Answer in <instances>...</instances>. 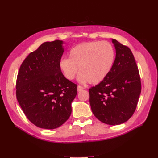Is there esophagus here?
<instances>
[{
  "instance_id": "obj_1",
  "label": "esophagus",
  "mask_w": 158,
  "mask_h": 158,
  "mask_svg": "<svg viewBox=\"0 0 158 158\" xmlns=\"http://www.w3.org/2000/svg\"><path fill=\"white\" fill-rule=\"evenodd\" d=\"M83 89H84V88H83V87L81 86V85L77 86V91H78V92L81 91V90H83Z\"/></svg>"
}]
</instances>
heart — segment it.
Listing matches in <instances>:
<instances>
[{
  "label": "heart",
  "instance_id": "heart-1",
  "mask_svg": "<svg viewBox=\"0 0 158 158\" xmlns=\"http://www.w3.org/2000/svg\"><path fill=\"white\" fill-rule=\"evenodd\" d=\"M115 52L110 43L106 41H91L77 45L69 52V58H62L60 69L68 80H73L78 74L81 83L98 84L111 70Z\"/></svg>",
  "mask_w": 158,
  "mask_h": 158
}]
</instances>
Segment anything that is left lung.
I'll return each mask as SVG.
<instances>
[{
  "label": "left lung",
  "instance_id": "left-lung-1",
  "mask_svg": "<svg viewBox=\"0 0 158 158\" xmlns=\"http://www.w3.org/2000/svg\"><path fill=\"white\" fill-rule=\"evenodd\" d=\"M113 68L106 78L89 89L92 113L100 122L115 126L127 122L135 113L141 82L135 57L128 47L115 39Z\"/></svg>",
  "mask_w": 158,
  "mask_h": 158
}]
</instances>
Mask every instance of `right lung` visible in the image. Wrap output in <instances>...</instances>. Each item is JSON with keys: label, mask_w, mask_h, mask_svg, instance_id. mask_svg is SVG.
Listing matches in <instances>:
<instances>
[{"label": "right lung", "mask_w": 158, "mask_h": 158, "mask_svg": "<svg viewBox=\"0 0 158 158\" xmlns=\"http://www.w3.org/2000/svg\"><path fill=\"white\" fill-rule=\"evenodd\" d=\"M62 43H43L23 60L17 77V100L30 122L41 128L62 126L71 114L77 93V85L60 69Z\"/></svg>", "instance_id": "right-lung-1"}]
</instances>
